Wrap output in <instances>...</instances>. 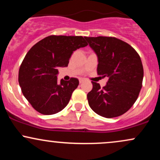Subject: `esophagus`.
<instances>
[{
	"label": "esophagus",
	"mask_w": 160,
	"mask_h": 160,
	"mask_svg": "<svg viewBox=\"0 0 160 160\" xmlns=\"http://www.w3.org/2000/svg\"><path fill=\"white\" fill-rule=\"evenodd\" d=\"M83 81H84V79H82V78L79 79V82H80V83H82Z\"/></svg>",
	"instance_id": "34e87169"
}]
</instances>
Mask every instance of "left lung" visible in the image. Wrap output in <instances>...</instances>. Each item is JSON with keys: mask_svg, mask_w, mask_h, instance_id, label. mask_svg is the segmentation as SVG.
<instances>
[{"mask_svg": "<svg viewBox=\"0 0 160 160\" xmlns=\"http://www.w3.org/2000/svg\"><path fill=\"white\" fill-rule=\"evenodd\" d=\"M84 38L98 56V74L108 78L102 88L92 81V89L87 94L89 106L106 118L122 115L136 102L142 87L140 56L128 43L114 37Z\"/></svg>", "mask_w": 160, "mask_h": 160, "instance_id": "obj_1", "label": "left lung"}]
</instances>
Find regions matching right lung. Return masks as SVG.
Listing matches in <instances>:
<instances>
[{"label":"right lung","instance_id":"right-lung-1","mask_svg":"<svg viewBox=\"0 0 160 160\" xmlns=\"http://www.w3.org/2000/svg\"><path fill=\"white\" fill-rule=\"evenodd\" d=\"M87 45L82 36L50 35L30 49L20 65L19 82L34 110L51 115L67 106L79 80L71 78L58 82V68L67 67L73 52Z\"/></svg>","mask_w":160,"mask_h":160}]
</instances>
